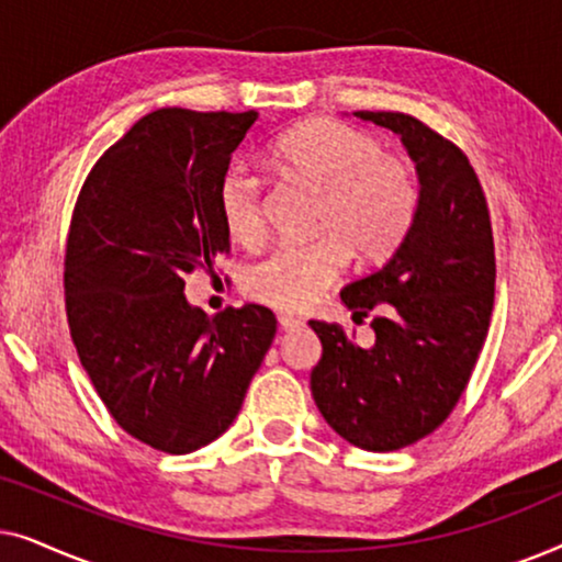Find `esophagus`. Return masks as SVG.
Masks as SVG:
<instances>
[{
	"instance_id": "1",
	"label": "esophagus",
	"mask_w": 562,
	"mask_h": 562,
	"mask_svg": "<svg viewBox=\"0 0 562 562\" xmlns=\"http://www.w3.org/2000/svg\"><path fill=\"white\" fill-rule=\"evenodd\" d=\"M279 325H281V329H299L304 322L299 317H291V314H279Z\"/></svg>"
}]
</instances>
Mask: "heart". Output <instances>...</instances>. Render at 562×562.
<instances>
[{
    "label": "heart",
    "mask_w": 562,
    "mask_h": 562,
    "mask_svg": "<svg viewBox=\"0 0 562 562\" xmlns=\"http://www.w3.org/2000/svg\"><path fill=\"white\" fill-rule=\"evenodd\" d=\"M283 179L319 194L310 245H281L248 268L245 291L273 310H306L348 260L375 263L391 256L409 233L417 187L402 158L386 156L375 137L327 120H310L283 133L271 148ZM222 225L235 243L263 237L260 181L233 168L220 183Z\"/></svg>",
    "instance_id": "heart-1"
}]
</instances>
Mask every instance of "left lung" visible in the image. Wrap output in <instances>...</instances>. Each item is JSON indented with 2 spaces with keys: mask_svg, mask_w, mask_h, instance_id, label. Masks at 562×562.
<instances>
[{
  "mask_svg": "<svg viewBox=\"0 0 562 562\" xmlns=\"http://www.w3.org/2000/svg\"><path fill=\"white\" fill-rule=\"evenodd\" d=\"M352 117L402 137L419 181L417 212L386 263L340 291L352 319L375 314L373 345L312 319L322 358L310 383L342 440L391 452L440 427L471 379L494 310V237L479 176L456 145L402 112Z\"/></svg>",
  "mask_w": 562,
  "mask_h": 562,
  "instance_id": "left-lung-1",
  "label": "left lung"
}]
</instances>
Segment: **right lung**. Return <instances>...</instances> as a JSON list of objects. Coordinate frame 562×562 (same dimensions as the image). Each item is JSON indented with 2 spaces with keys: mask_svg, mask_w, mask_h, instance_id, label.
I'll return each mask as SVG.
<instances>
[{
  "mask_svg": "<svg viewBox=\"0 0 562 562\" xmlns=\"http://www.w3.org/2000/svg\"><path fill=\"white\" fill-rule=\"evenodd\" d=\"M258 112L166 106L91 168L66 250L68 327L127 435L187 456L225 432L276 335L268 306L206 317L183 276L229 248L220 183Z\"/></svg>",
  "mask_w": 562,
  "mask_h": 562,
  "instance_id": "obj_1",
  "label": "right lung"
}]
</instances>
